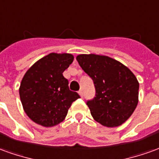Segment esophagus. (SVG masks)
<instances>
[{
    "instance_id": "obj_1",
    "label": "esophagus",
    "mask_w": 159,
    "mask_h": 159,
    "mask_svg": "<svg viewBox=\"0 0 159 159\" xmlns=\"http://www.w3.org/2000/svg\"><path fill=\"white\" fill-rule=\"evenodd\" d=\"M78 93H79V95L82 96V97H83V89H80L79 91H78Z\"/></svg>"
}]
</instances>
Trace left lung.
Returning <instances> with one entry per match:
<instances>
[{
	"label": "left lung",
	"mask_w": 159,
	"mask_h": 159,
	"mask_svg": "<svg viewBox=\"0 0 159 159\" xmlns=\"http://www.w3.org/2000/svg\"><path fill=\"white\" fill-rule=\"evenodd\" d=\"M76 60L94 83L95 95L86 102L92 117L107 127L121 125L138 105L139 85L134 73L109 57L82 54Z\"/></svg>",
	"instance_id": "1"
}]
</instances>
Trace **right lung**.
Instances as JSON below:
<instances>
[{
    "mask_svg": "<svg viewBox=\"0 0 159 159\" xmlns=\"http://www.w3.org/2000/svg\"><path fill=\"white\" fill-rule=\"evenodd\" d=\"M74 59L71 54L51 53L26 71L20 83V97L25 114L43 126H53L64 120L78 93L70 90L64 71Z\"/></svg>",
    "mask_w": 159,
    "mask_h": 159,
    "instance_id": "add662e5",
    "label": "right lung"
}]
</instances>
